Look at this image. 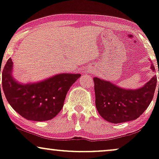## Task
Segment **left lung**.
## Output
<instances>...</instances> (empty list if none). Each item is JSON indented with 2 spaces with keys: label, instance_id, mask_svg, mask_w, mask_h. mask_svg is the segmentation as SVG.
Instances as JSON below:
<instances>
[{
  "label": "left lung",
  "instance_id": "left-lung-1",
  "mask_svg": "<svg viewBox=\"0 0 159 159\" xmlns=\"http://www.w3.org/2000/svg\"><path fill=\"white\" fill-rule=\"evenodd\" d=\"M150 68L156 71L152 63ZM93 80L96 108L103 119L111 123L129 122L138 118L150 104L157 83V77L154 76L140 88L128 89L98 77Z\"/></svg>",
  "mask_w": 159,
  "mask_h": 159
}]
</instances>
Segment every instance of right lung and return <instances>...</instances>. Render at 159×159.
<instances>
[{
    "instance_id": "right-lung-1",
    "label": "right lung",
    "mask_w": 159,
    "mask_h": 159,
    "mask_svg": "<svg viewBox=\"0 0 159 159\" xmlns=\"http://www.w3.org/2000/svg\"><path fill=\"white\" fill-rule=\"evenodd\" d=\"M12 68L13 63L9 58L2 71L5 97L19 115L28 120L37 122L50 120L57 116L63 107L71 85L81 76L62 73L42 81L24 84L14 79Z\"/></svg>"
}]
</instances>
